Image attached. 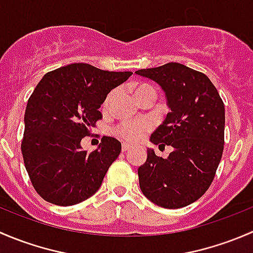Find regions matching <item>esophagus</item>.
Instances as JSON below:
<instances>
[{"instance_id": "obj_1", "label": "esophagus", "mask_w": 253, "mask_h": 253, "mask_svg": "<svg viewBox=\"0 0 253 253\" xmlns=\"http://www.w3.org/2000/svg\"><path fill=\"white\" fill-rule=\"evenodd\" d=\"M132 148L131 144H128V143H122V152H127V150H129Z\"/></svg>"}]
</instances>
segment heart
<instances>
[{
  "label": "heart",
  "instance_id": "1",
  "mask_svg": "<svg viewBox=\"0 0 253 253\" xmlns=\"http://www.w3.org/2000/svg\"><path fill=\"white\" fill-rule=\"evenodd\" d=\"M132 94L134 95L137 101H139L141 99L145 98V96H152L155 99V90L153 86H150L147 83H132L129 85ZM112 95L114 94L110 93L106 96L105 101L103 104V109H106L110 106V103L112 100ZM150 124L145 120H141V121H132V122H125V124L120 125L116 128V134L122 139H126L129 142H138L144 137V134L149 131Z\"/></svg>",
  "mask_w": 253,
  "mask_h": 253
}]
</instances>
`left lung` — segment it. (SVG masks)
I'll return each mask as SVG.
<instances>
[{
    "mask_svg": "<svg viewBox=\"0 0 253 253\" xmlns=\"http://www.w3.org/2000/svg\"><path fill=\"white\" fill-rule=\"evenodd\" d=\"M136 73L160 85L170 109L150 142L174 149L163 159L148 148L139 187L154 205L182 208L202 197L215 176L224 149V103L211 79L181 63Z\"/></svg>",
    "mask_w": 253,
    "mask_h": 253,
    "instance_id": "obj_1",
    "label": "left lung"
}]
</instances>
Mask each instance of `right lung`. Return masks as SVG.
I'll list each match as a JSON object with an SVG mask.
<instances>
[{
	"label": "right lung",
	"mask_w": 253,
	"mask_h": 253,
	"mask_svg": "<svg viewBox=\"0 0 253 253\" xmlns=\"http://www.w3.org/2000/svg\"><path fill=\"white\" fill-rule=\"evenodd\" d=\"M131 72H109L72 63L46 73L35 86L24 114L22 154L35 191L56 206H75L100 188L121 153V143L103 137L91 153L82 139L101 119V104Z\"/></svg>",
	"instance_id": "right-lung-1"
}]
</instances>
